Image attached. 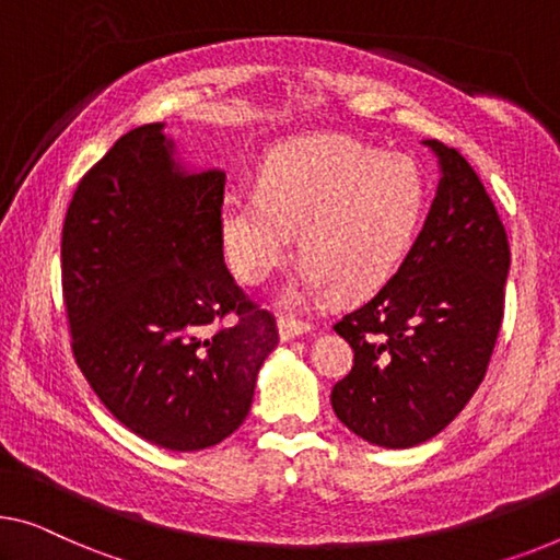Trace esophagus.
Wrapping results in <instances>:
<instances>
[{
  "label": "esophagus",
  "instance_id": "34e87169",
  "mask_svg": "<svg viewBox=\"0 0 560 560\" xmlns=\"http://www.w3.org/2000/svg\"><path fill=\"white\" fill-rule=\"evenodd\" d=\"M277 327H279V337H281V341H291V339L304 337V334L312 331V327H308V324L291 319V316H281Z\"/></svg>",
  "mask_w": 560,
  "mask_h": 560
}]
</instances>
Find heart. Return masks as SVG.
<instances>
[{"label":"heart","instance_id":"b5f03b06","mask_svg":"<svg viewBox=\"0 0 560 560\" xmlns=\"http://www.w3.org/2000/svg\"><path fill=\"white\" fill-rule=\"evenodd\" d=\"M424 213V180L410 158L382 155L345 136L291 140L269 155L254 194L221 203L233 273L258 287L287 261L299 231L306 258L281 302H354L395 277Z\"/></svg>","mask_w":560,"mask_h":560}]
</instances>
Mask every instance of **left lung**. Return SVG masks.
Returning a JSON list of instances; mask_svg holds the SVG:
<instances>
[{"label": "left lung", "mask_w": 560, "mask_h": 560, "mask_svg": "<svg viewBox=\"0 0 560 560\" xmlns=\"http://www.w3.org/2000/svg\"><path fill=\"white\" fill-rule=\"evenodd\" d=\"M440 183L410 254L380 294L334 331L354 366L331 389L334 415L370 445L405 450L447 428L486 377L511 248L493 200L457 150L422 140Z\"/></svg>", "instance_id": "1"}]
</instances>
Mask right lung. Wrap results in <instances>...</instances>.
I'll return each instance as SVG.
<instances>
[{"mask_svg":"<svg viewBox=\"0 0 560 560\" xmlns=\"http://www.w3.org/2000/svg\"><path fill=\"white\" fill-rule=\"evenodd\" d=\"M223 186L221 168L183 163L165 122L140 125L80 180L62 229L78 366L125 428L175 453L241 428L279 345L223 264Z\"/></svg>","mask_w":560,"mask_h":560,"instance_id":"right-lung-1","label":"right lung"}]
</instances>
